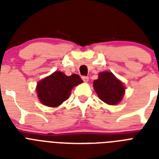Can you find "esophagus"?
<instances>
[{"instance_id": "esophagus-1", "label": "esophagus", "mask_w": 159, "mask_h": 159, "mask_svg": "<svg viewBox=\"0 0 159 159\" xmlns=\"http://www.w3.org/2000/svg\"><path fill=\"white\" fill-rule=\"evenodd\" d=\"M82 80H83V81H84L85 82H88V81H89V77H86V76H83V77H82Z\"/></svg>"}]
</instances>
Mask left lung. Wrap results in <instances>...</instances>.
I'll return each mask as SVG.
<instances>
[{"label":"left lung","mask_w":159,"mask_h":159,"mask_svg":"<svg viewBox=\"0 0 159 159\" xmlns=\"http://www.w3.org/2000/svg\"><path fill=\"white\" fill-rule=\"evenodd\" d=\"M93 87L102 102L112 106L121 102L125 92L123 82L110 72H100L98 79L93 82Z\"/></svg>","instance_id":"8db88e82"}]
</instances>
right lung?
<instances>
[{
	"label": "right lung",
	"instance_id": "right-lung-1",
	"mask_svg": "<svg viewBox=\"0 0 159 159\" xmlns=\"http://www.w3.org/2000/svg\"><path fill=\"white\" fill-rule=\"evenodd\" d=\"M82 82V78L77 74L67 76L57 71L39 81L36 92L42 104L57 107L68 99L72 88Z\"/></svg>",
	"mask_w": 159,
	"mask_h": 159
}]
</instances>
